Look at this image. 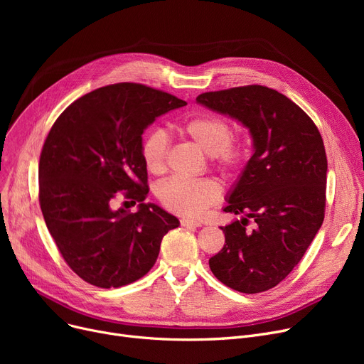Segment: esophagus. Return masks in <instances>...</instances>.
<instances>
[{"label": "esophagus", "instance_id": "obj_1", "mask_svg": "<svg viewBox=\"0 0 364 364\" xmlns=\"http://www.w3.org/2000/svg\"><path fill=\"white\" fill-rule=\"evenodd\" d=\"M181 225L183 227H200V221H196V220H192V218H181L180 220Z\"/></svg>", "mask_w": 364, "mask_h": 364}]
</instances>
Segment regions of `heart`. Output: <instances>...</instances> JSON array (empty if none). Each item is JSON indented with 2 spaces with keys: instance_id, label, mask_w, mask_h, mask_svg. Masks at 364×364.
Listing matches in <instances>:
<instances>
[{
  "instance_id": "b5f03b06",
  "label": "heart",
  "mask_w": 364,
  "mask_h": 364,
  "mask_svg": "<svg viewBox=\"0 0 364 364\" xmlns=\"http://www.w3.org/2000/svg\"><path fill=\"white\" fill-rule=\"evenodd\" d=\"M180 129L193 140L223 171L235 169L245 156V144L232 140V128L227 121L213 114H198L186 119ZM169 139L161 128L146 134L141 144L143 162L151 174H162L166 168ZM220 184L213 178L186 180L171 178L159 188V199L169 211L181 215H199L220 199Z\"/></svg>"
}]
</instances>
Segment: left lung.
Instances as JSON below:
<instances>
[{
	"mask_svg": "<svg viewBox=\"0 0 364 364\" xmlns=\"http://www.w3.org/2000/svg\"><path fill=\"white\" fill-rule=\"evenodd\" d=\"M196 102L250 129L254 153L227 193L223 250L209 269L243 294L269 291L288 276L324 218L328 159L311 118L276 90L236 87L198 95ZM251 218L255 227L247 229Z\"/></svg>",
	"mask_w": 364,
	"mask_h": 364,
	"instance_id": "8db88e82",
	"label": "left lung"
}]
</instances>
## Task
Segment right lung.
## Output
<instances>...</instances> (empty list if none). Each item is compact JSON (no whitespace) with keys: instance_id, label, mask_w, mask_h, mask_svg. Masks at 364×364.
I'll list each match as a JSON object with an SVG mask.
<instances>
[{"instance_id":"1","label":"right lung","mask_w":364,"mask_h":364,"mask_svg":"<svg viewBox=\"0 0 364 364\" xmlns=\"http://www.w3.org/2000/svg\"><path fill=\"white\" fill-rule=\"evenodd\" d=\"M168 92L140 84L94 90L65 109L40 158V205L50 235L70 269L99 288H119L156 262L162 237L177 217L144 202V129L161 114L186 106ZM124 189L140 201L137 213L113 210Z\"/></svg>"}]
</instances>
